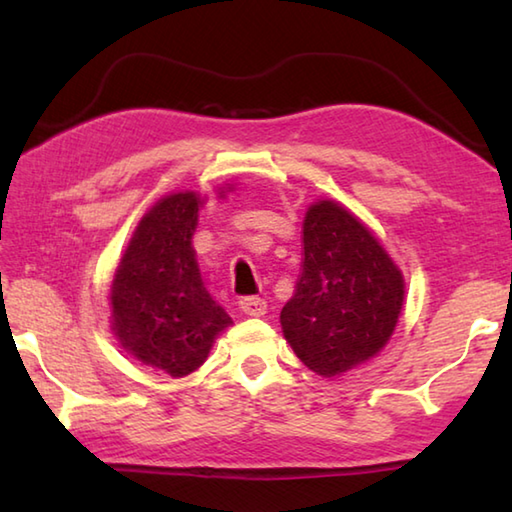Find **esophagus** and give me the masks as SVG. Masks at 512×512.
Wrapping results in <instances>:
<instances>
[{"mask_svg":"<svg viewBox=\"0 0 512 512\" xmlns=\"http://www.w3.org/2000/svg\"><path fill=\"white\" fill-rule=\"evenodd\" d=\"M239 308H242V312L248 314V317H264L268 310V303L259 297H244L239 301Z\"/></svg>","mask_w":512,"mask_h":512,"instance_id":"obj_1","label":"esophagus"}]
</instances>
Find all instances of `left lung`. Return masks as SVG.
Instances as JSON below:
<instances>
[{
	"label": "left lung",
	"mask_w": 512,
	"mask_h": 512,
	"mask_svg": "<svg viewBox=\"0 0 512 512\" xmlns=\"http://www.w3.org/2000/svg\"><path fill=\"white\" fill-rule=\"evenodd\" d=\"M405 279L374 233L334 200L303 220V262L281 330L299 361L325 378L374 358L396 330Z\"/></svg>",
	"instance_id": "1"
}]
</instances>
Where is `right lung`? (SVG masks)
I'll use <instances>...</instances> for the list:
<instances>
[{"mask_svg": "<svg viewBox=\"0 0 512 512\" xmlns=\"http://www.w3.org/2000/svg\"><path fill=\"white\" fill-rule=\"evenodd\" d=\"M224 193V191H222ZM200 195L171 193L136 226L112 281V330L136 361L180 378L209 356L215 336L231 325L195 259Z\"/></svg>", "mask_w": 512, "mask_h": 512, "instance_id": "1", "label": "right lung"}]
</instances>
